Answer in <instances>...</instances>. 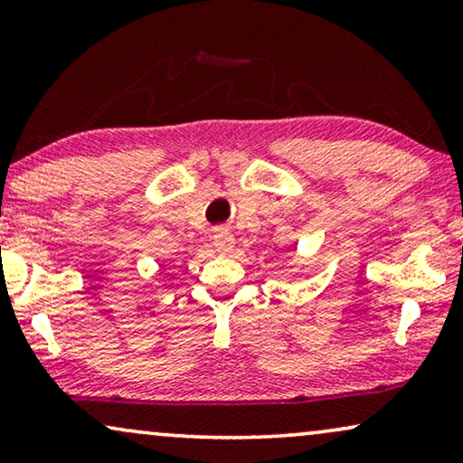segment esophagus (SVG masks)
<instances>
[{
	"label": "esophagus",
	"mask_w": 463,
	"mask_h": 463,
	"mask_svg": "<svg viewBox=\"0 0 463 463\" xmlns=\"http://www.w3.org/2000/svg\"><path fill=\"white\" fill-rule=\"evenodd\" d=\"M213 247H216L218 251H231L234 247V237L232 232L229 229H216V232H213Z\"/></svg>",
	"instance_id": "obj_1"
}]
</instances>
